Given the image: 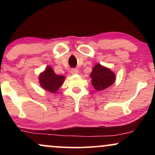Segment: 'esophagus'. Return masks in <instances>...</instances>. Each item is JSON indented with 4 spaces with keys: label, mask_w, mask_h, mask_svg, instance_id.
Listing matches in <instances>:
<instances>
[{
    "label": "esophagus",
    "mask_w": 155,
    "mask_h": 155,
    "mask_svg": "<svg viewBox=\"0 0 155 155\" xmlns=\"http://www.w3.org/2000/svg\"><path fill=\"white\" fill-rule=\"evenodd\" d=\"M71 74H78V70L76 68H72L71 71Z\"/></svg>",
    "instance_id": "34e87169"
}]
</instances>
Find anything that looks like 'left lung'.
I'll use <instances>...</instances> for the list:
<instances>
[{
    "label": "left lung",
    "instance_id": "1",
    "mask_svg": "<svg viewBox=\"0 0 155 155\" xmlns=\"http://www.w3.org/2000/svg\"><path fill=\"white\" fill-rule=\"evenodd\" d=\"M92 85L96 90L101 91L114 82L115 75L110 69L97 64L91 73Z\"/></svg>",
    "mask_w": 155,
    "mask_h": 155
}]
</instances>
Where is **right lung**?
I'll use <instances>...</instances> for the list:
<instances>
[{
    "mask_svg": "<svg viewBox=\"0 0 155 155\" xmlns=\"http://www.w3.org/2000/svg\"><path fill=\"white\" fill-rule=\"evenodd\" d=\"M65 77L54 74V71L49 66L39 76V82L44 90L54 93L63 84Z\"/></svg>",
    "mask_w": 155,
    "mask_h": 155,
    "instance_id": "obj_1",
    "label": "right lung"
}]
</instances>
